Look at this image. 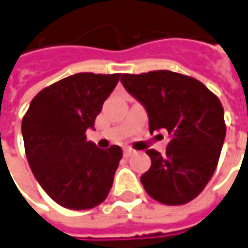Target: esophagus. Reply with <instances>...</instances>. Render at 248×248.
<instances>
[{
  "instance_id": "34e87169",
  "label": "esophagus",
  "mask_w": 248,
  "mask_h": 248,
  "mask_svg": "<svg viewBox=\"0 0 248 248\" xmlns=\"http://www.w3.org/2000/svg\"><path fill=\"white\" fill-rule=\"evenodd\" d=\"M131 153H133V149H130V148H124V157H129Z\"/></svg>"
}]
</instances>
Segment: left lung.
Returning a JSON list of instances; mask_svg holds the SVG:
<instances>
[{"mask_svg": "<svg viewBox=\"0 0 248 248\" xmlns=\"http://www.w3.org/2000/svg\"><path fill=\"white\" fill-rule=\"evenodd\" d=\"M121 83L148 112L149 129H166L170 141L141 176L145 190L166 205L193 200L212 177L226 137L220 100L202 82L172 71L121 76Z\"/></svg>", "mask_w": 248, "mask_h": 248, "instance_id": "obj_1", "label": "left lung"}]
</instances>
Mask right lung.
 <instances>
[{
	"label": "right lung",
	"instance_id": "right-lung-1",
	"mask_svg": "<svg viewBox=\"0 0 248 248\" xmlns=\"http://www.w3.org/2000/svg\"><path fill=\"white\" fill-rule=\"evenodd\" d=\"M121 74L80 72L44 88L31 102L21 133L28 162L40 186L64 208L91 209L105 202L122 149L87 141Z\"/></svg>",
	"mask_w": 248,
	"mask_h": 248
}]
</instances>
